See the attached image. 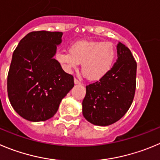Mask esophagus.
I'll return each instance as SVG.
<instances>
[{
    "instance_id": "1",
    "label": "esophagus",
    "mask_w": 160,
    "mask_h": 160,
    "mask_svg": "<svg viewBox=\"0 0 160 160\" xmlns=\"http://www.w3.org/2000/svg\"><path fill=\"white\" fill-rule=\"evenodd\" d=\"M74 83H75V84H80V81H79L78 80H77V79H74Z\"/></svg>"
}]
</instances>
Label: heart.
Returning a JSON list of instances; mask_svg holds the SVG:
<instances>
[{"instance_id":"b5f03b06","label":"heart","mask_w":160,"mask_h":160,"mask_svg":"<svg viewBox=\"0 0 160 160\" xmlns=\"http://www.w3.org/2000/svg\"><path fill=\"white\" fill-rule=\"evenodd\" d=\"M115 59L116 49L111 42L88 40L77 42L69 51L56 54V60L64 71L71 72L81 64L83 76L91 81H98L107 76Z\"/></svg>"}]
</instances>
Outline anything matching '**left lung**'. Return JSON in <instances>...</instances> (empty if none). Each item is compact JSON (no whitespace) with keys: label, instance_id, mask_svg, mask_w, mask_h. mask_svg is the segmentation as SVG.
I'll return each instance as SVG.
<instances>
[{"label":"left lung","instance_id":"obj_1","mask_svg":"<svg viewBox=\"0 0 160 160\" xmlns=\"http://www.w3.org/2000/svg\"><path fill=\"white\" fill-rule=\"evenodd\" d=\"M118 59L103 79L86 86L82 113L90 123L107 126L122 118L130 107L136 90L137 62L130 50L119 42Z\"/></svg>","mask_w":160,"mask_h":160}]
</instances>
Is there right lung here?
Masks as SVG:
<instances>
[{"label":"right lung","instance_id":"obj_1","mask_svg":"<svg viewBox=\"0 0 160 160\" xmlns=\"http://www.w3.org/2000/svg\"><path fill=\"white\" fill-rule=\"evenodd\" d=\"M63 35L58 31L29 33L14 50L8 75V95L15 111L30 122L53 117L74 87L73 77L54 58Z\"/></svg>","mask_w":160,"mask_h":160}]
</instances>
